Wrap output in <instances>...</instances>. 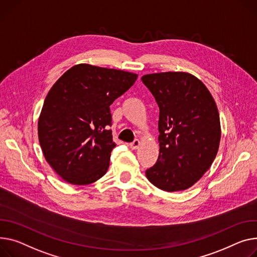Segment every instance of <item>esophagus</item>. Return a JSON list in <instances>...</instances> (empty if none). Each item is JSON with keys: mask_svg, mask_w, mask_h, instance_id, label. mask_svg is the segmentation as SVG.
<instances>
[{"mask_svg": "<svg viewBox=\"0 0 257 257\" xmlns=\"http://www.w3.org/2000/svg\"><path fill=\"white\" fill-rule=\"evenodd\" d=\"M140 145H141L140 140H134V141L130 144V148H131L132 150H136V149H139Z\"/></svg>", "mask_w": 257, "mask_h": 257, "instance_id": "1", "label": "esophagus"}]
</instances>
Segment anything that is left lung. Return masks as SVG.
I'll return each instance as SVG.
<instances>
[{
	"label": "left lung",
	"instance_id": "obj_1",
	"mask_svg": "<svg viewBox=\"0 0 257 257\" xmlns=\"http://www.w3.org/2000/svg\"><path fill=\"white\" fill-rule=\"evenodd\" d=\"M142 80L160 109L159 157L146 176L161 190H186L217 155L221 126L215 100L201 80L187 72L146 74Z\"/></svg>",
	"mask_w": 257,
	"mask_h": 257
}]
</instances>
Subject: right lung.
<instances>
[{"instance_id":"1","label":"right lung","mask_w":257,"mask_h":257,"mask_svg":"<svg viewBox=\"0 0 257 257\" xmlns=\"http://www.w3.org/2000/svg\"><path fill=\"white\" fill-rule=\"evenodd\" d=\"M138 74L78 64L51 87L38 119V139L47 163L67 183L89 185L109 166L112 102Z\"/></svg>"}]
</instances>
